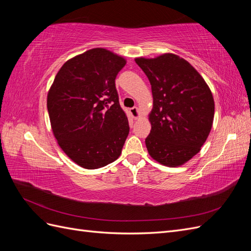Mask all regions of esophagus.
Here are the masks:
<instances>
[{
    "label": "esophagus",
    "mask_w": 251,
    "mask_h": 251,
    "mask_svg": "<svg viewBox=\"0 0 251 251\" xmlns=\"http://www.w3.org/2000/svg\"><path fill=\"white\" fill-rule=\"evenodd\" d=\"M130 113H131L132 117H133V118H135V119H138V118L140 117V113H139V110H138V108H137V107H134V108H132V109L130 110Z\"/></svg>",
    "instance_id": "34e87169"
}]
</instances>
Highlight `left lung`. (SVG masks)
Segmentation results:
<instances>
[{
  "label": "left lung",
  "mask_w": 251,
  "mask_h": 251,
  "mask_svg": "<svg viewBox=\"0 0 251 251\" xmlns=\"http://www.w3.org/2000/svg\"><path fill=\"white\" fill-rule=\"evenodd\" d=\"M148 76L153 94L146 139L150 156L176 168L198 154L210 133L215 114L212 93L200 73L173 53L135 58Z\"/></svg>",
  "instance_id": "left-lung-1"
}]
</instances>
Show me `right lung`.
<instances>
[{"mask_svg":"<svg viewBox=\"0 0 251 251\" xmlns=\"http://www.w3.org/2000/svg\"><path fill=\"white\" fill-rule=\"evenodd\" d=\"M126 60L93 48L62 66L47 95L53 135L65 154L87 170L115 161L128 135L115 78Z\"/></svg>","mask_w":251,"mask_h":251,"instance_id":"obj_1","label":"right lung"}]
</instances>
